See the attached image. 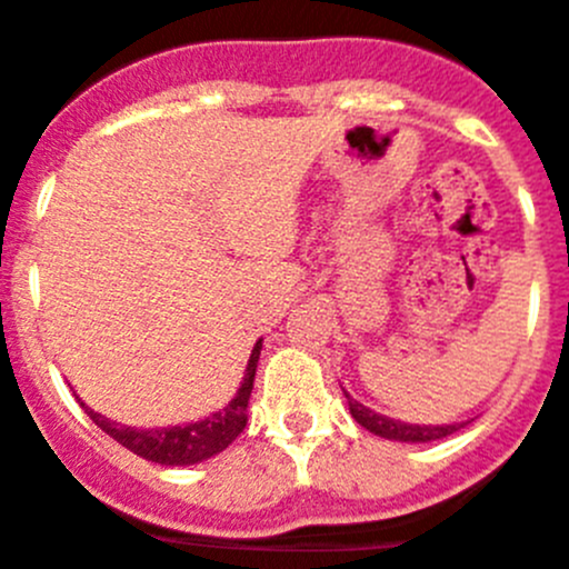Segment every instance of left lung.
<instances>
[{
  "label": "left lung",
  "instance_id": "1",
  "mask_svg": "<svg viewBox=\"0 0 569 569\" xmlns=\"http://www.w3.org/2000/svg\"><path fill=\"white\" fill-rule=\"evenodd\" d=\"M347 405H350V413L353 419L359 421L365 430L370 433L381 436V439H393V441H436V439H445V436L456 433L459 427L465 425H441V427H421V425H405V421H396V419H387V416L373 413L370 407L359 405L356 399L347 396Z\"/></svg>",
  "mask_w": 569,
  "mask_h": 569
}]
</instances>
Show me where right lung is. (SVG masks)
<instances>
[{
	"label": "right lung",
	"mask_w": 569,
	"mask_h": 569,
	"mask_svg": "<svg viewBox=\"0 0 569 569\" xmlns=\"http://www.w3.org/2000/svg\"><path fill=\"white\" fill-rule=\"evenodd\" d=\"M259 353L261 341H256L239 393L233 396V401H230L224 410L208 416L204 421H193V425L184 427H162V430H133V427L108 421L104 416L93 413L90 407H82L99 430H104L110 439H116L122 447H128L130 453L142 456V459L148 461H156V465H196V461H204L210 459V456L222 453L224 447H228L230 441L244 430V425H248V401L250 390H253Z\"/></svg>",
	"instance_id": "right-lung-1"
}]
</instances>
